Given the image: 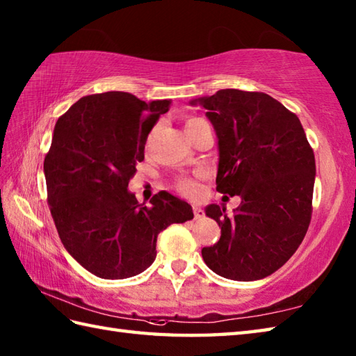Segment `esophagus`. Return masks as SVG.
<instances>
[{"mask_svg":"<svg viewBox=\"0 0 356 356\" xmlns=\"http://www.w3.org/2000/svg\"><path fill=\"white\" fill-rule=\"evenodd\" d=\"M203 216H205V213H203V209L199 208V207H194V217L199 220V218H203Z\"/></svg>","mask_w":356,"mask_h":356,"instance_id":"esophagus-1","label":"esophagus"}]
</instances>
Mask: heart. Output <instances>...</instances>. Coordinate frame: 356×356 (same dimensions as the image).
Segmentation results:
<instances>
[{
  "instance_id": "obj_1",
  "label": "heart",
  "mask_w": 356,
  "mask_h": 356,
  "mask_svg": "<svg viewBox=\"0 0 356 356\" xmlns=\"http://www.w3.org/2000/svg\"><path fill=\"white\" fill-rule=\"evenodd\" d=\"M199 120H200L199 118H190V119L186 120L185 128L191 127V125L195 124V122H199ZM177 188H179V191H182V193L186 194V195H194L195 191H197V186H195V184L193 182V180H188V179L180 180V182L177 184Z\"/></svg>"
}]
</instances>
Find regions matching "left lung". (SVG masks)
I'll use <instances>...</instances> for the list:
<instances>
[{
	"label": "left lung",
	"instance_id": "1",
	"mask_svg": "<svg viewBox=\"0 0 356 356\" xmlns=\"http://www.w3.org/2000/svg\"><path fill=\"white\" fill-rule=\"evenodd\" d=\"M202 105L218 139L217 191L240 195L234 214L216 203L205 213L222 228L202 249L220 277L254 282L274 274L303 241L312 216L315 156L297 115L260 92L225 88Z\"/></svg>",
	"mask_w": 356,
	"mask_h": 356
}]
</instances>
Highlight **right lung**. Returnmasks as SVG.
I'll return each instance as SVG.
<instances>
[{
  "instance_id": "1",
  "label": "right lung",
  "mask_w": 356,
  "mask_h": 356,
  "mask_svg": "<svg viewBox=\"0 0 356 356\" xmlns=\"http://www.w3.org/2000/svg\"><path fill=\"white\" fill-rule=\"evenodd\" d=\"M171 101L125 92L84 96L58 119L44 159L47 200L64 248L105 280L140 274L156 259L159 232L194 217L166 191L139 203L128 191L149 131Z\"/></svg>"
}]
</instances>
